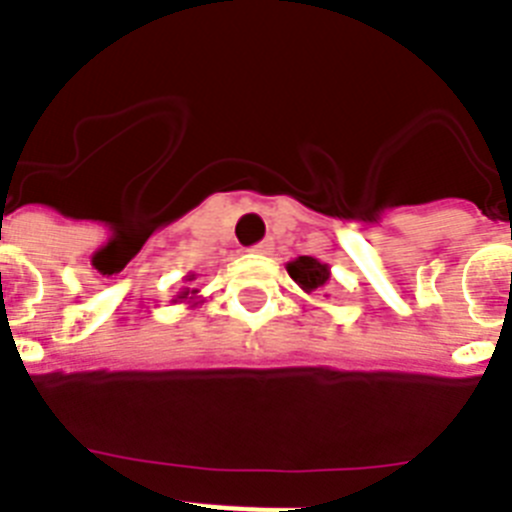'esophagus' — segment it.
<instances>
[{"label":"esophagus","mask_w":512,"mask_h":512,"mask_svg":"<svg viewBox=\"0 0 512 512\" xmlns=\"http://www.w3.org/2000/svg\"><path fill=\"white\" fill-rule=\"evenodd\" d=\"M251 251L253 253H264V256H269V253L274 251V241H271V238H264V241L256 243V246H253Z\"/></svg>","instance_id":"obj_1"}]
</instances>
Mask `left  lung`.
Here are the masks:
<instances>
[{"label":"left lung","instance_id":"left-lung-1","mask_svg":"<svg viewBox=\"0 0 512 512\" xmlns=\"http://www.w3.org/2000/svg\"><path fill=\"white\" fill-rule=\"evenodd\" d=\"M287 271L289 277L295 279L305 292H315V289L325 287L330 282V266L318 259H312V256H300V259L289 261Z\"/></svg>","mask_w":512,"mask_h":512}]
</instances>
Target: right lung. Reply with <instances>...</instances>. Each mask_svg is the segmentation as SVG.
Returning a JSON list of instances; mask_svg holds the SVG:
<instances>
[{
    "mask_svg": "<svg viewBox=\"0 0 512 512\" xmlns=\"http://www.w3.org/2000/svg\"><path fill=\"white\" fill-rule=\"evenodd\" d=\"M189 279H194V277H189ZM194 292H197V289H192V292H189V289H184L182 295H179V300H192V298H189L188 295L192 294L194 297Z\"/></svg>",
    "mask_w": 512,
    "mask_h": 512,
    "instance_id": "add662e5",
    "label": "right lung"
}]
</instances>
